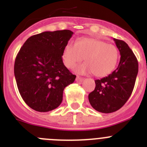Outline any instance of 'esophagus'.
Instances as JSON below:
<instances>
[{
	"instance_id": "34e87169",
	"label": "esophagus",
	"mask_w": 147,
	"mask_h": 147,
	"mask_svg": "<svg viewBox=\"0 0 147 147\" xmlns=\"http://www.w3.org/2000/svg\"><path fill=\"white\" fill-rule=\"evenodd\" d=\"M76 80L77 82H82L83 80H84V79H83V78H82V77H80V76H76Z\"/></svg>"
}]
</instances>
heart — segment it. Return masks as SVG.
<instances>
[{
	"label": "heart",
	"mask_w": 147,
	"mask_h": 147,
	"mask_svg": "<svg viewBox=\"0 0 147 147\" xmlns=\"http://www.w3.org/2000/svg\"><path fill=\"white\" fill-rule=\"evenodd\" d=\"M84 57L87 62L78 66L76 72L81 74L93 73L97 77H104L116 67L119 51L113 44L97 38H83L78 42H67L62 54L66 67L72 68Z\"/></svg>",
	"instance_id": "b5f03b06"
}]
</instances>
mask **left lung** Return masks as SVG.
I'll list each match as a JSON object with an SVG mask.
<instances>
[{
	"label": "left lung",
	"instance_id": "obj_1",
	"mask_svg": "<svg viewBox=\"0 0 147 147\" xmlns=\"http://www.w3.org/2000/svg\"><path fill=\"white\" fill-rule=\"evenodd\" d=\"M120 52V62L112 74L95 80L96 88L88 95L90 105L103 113L119 110L132 94L138 72L136 56L123 40L113 38Z\"/></svg>",
	"mask_w": 147,
	"mask_h": 147
}]
</instances>
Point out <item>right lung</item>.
I'll use <instances>...</instances> for the list:
<instances>
[{
  "label": "right lung",
  "mask_w": 147,
  "mask_h": 147,
  "mask_svg": "<svg viewBox=\"0 0 147 147\" xmlns=\"http://www.w3.org/2000/svg\"><path fill=\"white\" fill-rule=\"evenodd\" d=\"M74 32H44L30 37L18 52L14 73L18 90L28 106L49 112L62 103L65 88L76 76L62 62V54Z\"/></svg>",
  "instance_id": "obj_1"
}]
</instances>
